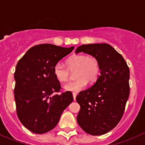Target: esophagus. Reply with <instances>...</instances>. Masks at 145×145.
Masks as SVG:
<instances>
[{"mask_svg": "<svg viewBox=\"0 0 145 145\" xmlns=\"http://www.w3.org/2000/svg\"><path fill=\"white\" fill-rule=\"evenodd\" d=\"M72 95H73V99H74V101H75V99H76V95H77V93H74V92H73V93H72Z\"/></svg>", "mask_w": 145, "mask_h": 145, "instance_id": "1", "label": "esophagus"}]
</instances>
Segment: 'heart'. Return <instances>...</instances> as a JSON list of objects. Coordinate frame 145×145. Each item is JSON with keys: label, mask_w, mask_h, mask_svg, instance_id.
Masks as SVG:
<instances>
[{"label": "heart", "mask_w": 145, "mask_h": 145, "mask_svg": "<svg viewBox=\"0 0 145 145\" xmlns=\"http://www.w3.org/2000/svg\"><path fill=\"white\" fill-rule=\"evenodd\" d=\"M66 66L61 62L54 67V74L61 82H67L74 72V81L65 85V89L71 91H80L86 87L88 82H93L100 74V64L93 56L85 54H76L66 60Z\"/></svg>", "instance_id": "b5f03b06"}]
</instances>
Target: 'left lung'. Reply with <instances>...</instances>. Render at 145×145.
Wrapping results in <instances>:
<instances>
[{
  "instance_id": "1",
  "label": "left lung",
  "mask_w": 145,
  "mask_h": 145,
  "mask_svg": "<svg viewBox=\"0 0 145 145\" xmlns=\"http://www.w3.org/2000/svg\"><path fill=\"white\" fill-rule=\"evenodd\" d=\"M89 54L98 59L101 74L89 89L80 92L78 124L87 133L101 135L112 130L123 117L130 93V71L123 56L110 44H83L75 53Z\"/></svg>"
}]
</instances>
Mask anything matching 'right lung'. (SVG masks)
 Segmentation results:
<instances>
[{
    "label": "right lung",
    "instance_id": "add662e5",
    "mask_svg": "<svg viewBox=\"0 0 145 145\" xmlns=\"http://www.w3.org/2000/svg\"><path fill=\"white\" fill-rule=\"evenodd\" d=\"M74 49L51 44L33 46L19 61L14 72L17 114L22 124L37 134L57 125L63 110L72 102V92H61L54 67ZM61 92L60 95L52 94Z\"/></svg>",
    "mask_w": 145,
    "mask_h": 145
}]
</instances>
